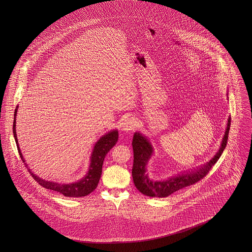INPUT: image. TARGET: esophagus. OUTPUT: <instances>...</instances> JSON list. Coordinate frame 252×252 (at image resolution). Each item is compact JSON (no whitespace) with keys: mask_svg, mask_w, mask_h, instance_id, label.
<instances>
[{"mask_svg":"<svg viewBox=\"0 0 252 252\" xmlns=\"http://www.w3.org/2000/svg\"><path fill=\"white\" fill-rule=\"evenodd\" d=\"M137 126H138V122L136 121V119L133 117H129L124 121V123L122 125V128L124 131L130 132L134 130L135 128H137Z\"/></svg>","mask_w":252,"mask_h":252,"instance_id":"1","label":"esophagus"}]
</instances>
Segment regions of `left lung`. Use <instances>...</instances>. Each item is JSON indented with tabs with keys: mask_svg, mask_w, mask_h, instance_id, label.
<instances>
[{
	"mask_svg": "<svg viewBox=\"0 0 252 252\" xmlns=\"http://www.w3.org/2000/svg\"><path fill=\"white\" fill-rule=\"evenodd\" d=\"M230 126V117L228 118V125L225 135L223 137L221 146L217 151L216 156L214 157L209 162L198 169H194L189 173L179 175L177 177L170 178L167 180L155 181L150 180L148 174L146 173V166L149 158L153 154V147L148 141V139L139 132H136L133 136L132 146L134 153V161L132 167V177L136 188L145 195L152 197H166L177 192L180 189H183L187 186L194 184L195 182L202 180L206 175L210 172L222 155L224 149L228 143V131Z\"/></svg>",
	"mask_w": 252,
	"mask_h": 252,
	"instance_id": "8db88e82",
	"label": "left lung"
}]
</instances>
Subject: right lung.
<instances>
[{
  "label": "right lung",
  "mask_w": 252,
  "mask_h": 252,
  "mask_svg": "<svg viewBox=\"0 0 252 252\" xmlns=\"http://www.w3.org/2000/svg\"><path fill=\"white\" fill-rule=\"evenodd\" d=\"M17 110H18V107L15 109V113H14V117H15L14 123H13L14 138H15V142L17 144L20 157H21L25 167H27L30 175L33 177V179L36 180V182L39 185H41L42 187L49 189V190L60 192L63 195L69 196V197H81V196L88 195L89 193L94 192L98 185V182H99L101 175H102V166H103L105 157L118 141V131L112 130V131L108 132V134L102 136L98 140V142L96 143L94 147L93 153H92L89 171L82 180H78L76 182L69 183V184H61V183H57V182H53V181H46V180H41L33 172H31V170L28 168L27 163L24 160V157L22 155V152L20 150L19 144H18L16 127H15L16 126Z\"/></svg>",
  "instance_id": "right-lung-1"
}]
</instances>
